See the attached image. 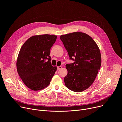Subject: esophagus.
<instances>
[{
	"label": "esophagus",
	"mask_w": 122,
	"mask_h": 122,
	"mask_svg": "<svg viewBox=\"0 0 122 122\" xmlns=\"http://www.w3.org/2000/svg\"><path fill=\"white\" fill-rule=\"evenodd\" d=\"M62 68V66H58V67H57V70H60Z\"/></svg>",
	"instance_id": "obj_1"
}]
</instances>
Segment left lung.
<instances>
[{
	"instance_id": "1",
	"label": "left lung",
	"mask_w": 122,
	"mask_h": 122,
	"mask_svg": "<svg viewBox=\"0 0 122 122\" xmlns=\"http://www.w3.org/2000/svg\"><path fill=\"white\" fill-rule=\"evenodd\" d=\"M60 39L70 59L74 61L66 65L68 74L64 79L65 85L73 92H82L93 84L100 69V51L92 37L84 32L62 35Z\"/></svg>"
}]
</instances>
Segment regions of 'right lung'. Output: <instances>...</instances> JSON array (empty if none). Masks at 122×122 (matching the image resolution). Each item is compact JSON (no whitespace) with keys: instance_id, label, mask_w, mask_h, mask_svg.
Wrapping results in <instances>:
<instances>
[{"instance_id":"right-lung-1","label":"right lung","mask_w":122,"mask_h":122,"mask_svg":"<svg viewBox=\"0 0 122 122\" xmlns=\"http://www.w3.org/2000/svg\"><path fill=\"white\" fill-rule=\"evenodd\" d=\"M56 38V36L48 34L32 36L20 50L16 61L17 72L31 90L47 87L56 71V66H51L50 56L51 48Z\"/></svg>"}]
</instances>
